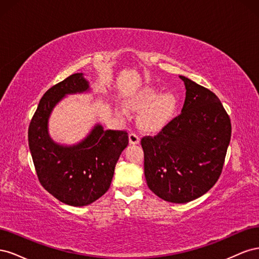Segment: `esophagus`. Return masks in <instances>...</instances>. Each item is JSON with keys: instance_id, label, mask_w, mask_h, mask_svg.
Masks as SVG:
<instances>
[{"instance_id": "esophagus-1", "label": "esophagus", "mask_w": 259, "mask_h": 259, "mask_svg": "<svg viewBox=\"0 0 259 259\" xmlns=\"http://www.w3.org/2000/svg\"><path fill=\"white\" fill-rule=\"evenodd\" d=\"M128 140H130V144L131 145H137L139 144V136L135 133H131L128 135Z\"/></svg>"}]
</instances>
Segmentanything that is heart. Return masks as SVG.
Segmentation results:
<instances>
[{"mask_svg":"<svg viewBox=\"0 0 259 259\" xmlns=\"http://www.w3.org/2000/svg\"><path fill=\"white\" fill-rule=\"evenodd\" d=\"M127 106L138 115L139 126L146 132H159L174 119L178 110V98L173 93H164L156 86H148L128 99ZM117 112L123 117L128 116L126 108L120 107Z\"/></svg>","mask_w":259,"mask_h":259,"instance_id":"1","label":"heart"}]
</instances>
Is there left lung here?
Segmentation results:
<instances>
[{"mask_svg":"<svg viewBox=\"0 0 259 259\" xmlns=\"http://www.w3.org/2000/svg\"><path fill=\"white\" fill-rule=\"evenodd\" d=\"M179 77L186 88L182 113L142 139L149 189L171 203L193 201L216 184L231 137L229 115L215 94Z\"/></svg>","mask_w":259,"mask_h":259,"instance_id":"obj_1","label":"left lung"}]
</instances>
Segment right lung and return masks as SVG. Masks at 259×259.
<instances>
[{"mask_svg":"<svg viewBox=\"0 0 259 259\" xmlns=\"http://www.w3.org/2000/svg\"><path fill=\"white\" fill-rule=\"evenodd\" d=\"M89 81L74 73L54 85L38 103L29 125V148L41 185L55 198L71 206H85L108 191L115 164L128 145L124 131H105L96 124L77 144L55 143L49 120L56 105L67 95L88 93Z\"/></svg>","mask_w":259,"mask_h":259,"instance_id":"add662e5","label":"right lung"}]
</instances>
